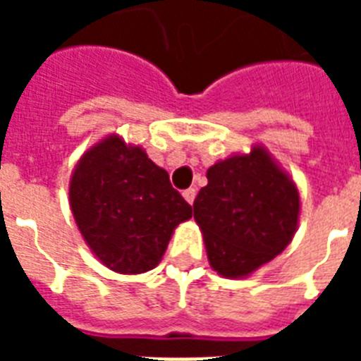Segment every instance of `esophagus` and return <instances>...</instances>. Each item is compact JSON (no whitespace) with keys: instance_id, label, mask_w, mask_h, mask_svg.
I'll list each match as a JSON object with an SVG mask.
<instances>
[{"instance_id":"1","label":"esophagus","mask_w":361,"mask_h":361,"mask_svg":"<svg viewBox=\"0 0 361 361\" xmlns=\"http://www.w3.org/2000/svg\"><path fill=\"white\" fill-rule=\"evenodd\" d=\"M195 197H197V189H192V187H189V189H185V191H183V198H185V200L189 204L195 202Z\"/></svg>"}]
</instances>
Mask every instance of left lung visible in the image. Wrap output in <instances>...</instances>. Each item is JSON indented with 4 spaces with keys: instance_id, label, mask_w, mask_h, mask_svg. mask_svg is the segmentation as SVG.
Listing matches in <instances>:
<instances>
[{
    "instance_id": "8db88e82",
    "label": "left lung",
    "mask_w": 361,
    "mask_h": 361,
    "mask_svg": "<svg viewBox=\"0 0 361 361\" xmlns=\"http://www.w3.org/2000/svg\"><path fill=\"white\" fill-rule=\"evenodd\" d=\"M208 185L195 198L212 268L223 277H243L290 243L300 195L262 147L234 155L208 170Z\"/></svg>"
}]
</instances>
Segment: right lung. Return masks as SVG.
<instances>
[{"label": "right lung", "instance_id": "right-lung-1", "mask_svg": "<svg viewBox=\"0 0 361 361\" xmlns=\"http://www.w3.org/2000/svg\"><path fill=\"white\" fill-rule=\"evenodd\" d=\"M69 197L87 245L106 268L120 274L155 268L176 226L192 215L169 172L116 135L80 159Z\"/></svg>", "mask_w": 361, "mask_h": 361}]
</instances>
